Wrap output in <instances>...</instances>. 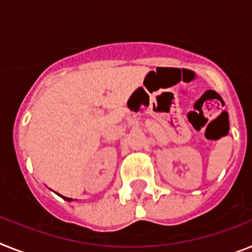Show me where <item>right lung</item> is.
Listing matches in <instances>:
<instances>
[{
	"label": "right lung",
	"mask_w": 252,
	"mask_h": 252,
	"mask_svg": "<svg viewBox=\"0 0 252 252\" xmlns=\"http://www.w3.org/2000/svg\"><path fill=\"white\" fill-rule=\"evenodd\" d=\"M63 197L64 199H65V201H72V198H69V197H64V196H62Z\"/></svg>",
	"instance_id": "add662e5"
}]
</instances>
